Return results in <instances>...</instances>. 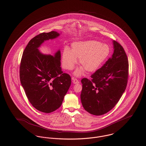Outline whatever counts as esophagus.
I'll return each instance as SVG.
<instances>
[{
    "label": "esophagus",
    "mask_w": 146,
    "mask_h": 146,
    "mask_svg": "<svg viewBox=\"0 0 146 146\" xmlns=\"http://www.w3.org/2000/svg\"><path fill=\"white\" fill-rule=\"evenodd\" d=\"M72 80H73V84H74L79 83V81L77 79H74V78H72Z\"/></svg>",
    "instance_id": "esophagus-1"
}]
</instances>
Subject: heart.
I'll return each instance as SVG.
<instances>
[{"mask_svg":"<svg viewBox=\"0 0 146 146\" xmlns=\"http://www.w3.org/2000/svg\"><path fill=\"white\" fill-rule=\"evenodd\" d=\"M110 50L108 45L95 40L75 42L72 44V50L65 47L62 54V63L65 69L71 70L77 64L81 66L74 72L80 77L86 70L91 73L97 70L109 57Z\"/></svg>","mask_w":146,"mask_h":146,"instance_id":"b5f03b06","label":"heart"}]
</instances>
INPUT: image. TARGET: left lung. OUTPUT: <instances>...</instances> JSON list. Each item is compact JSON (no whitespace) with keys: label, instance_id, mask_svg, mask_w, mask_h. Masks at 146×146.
<instances>
[{"label":"left lung","instance_id":"left-lung-1","mask_svg":"<svg viewBox=\"0 0 146 146\" xmlns=\"http://www.w3.org/2000/svg\"><path fill=\"white\" fill-rule=\"evenodd\" d=\"M113 53L102 67L91 76V80L82 79L80 99L84 109L94 115L111 110L124 93L129 77V62L123 48L112 41Z\"/></svg>","mask_w":146,"mask_h":146}]
</instances>
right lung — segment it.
Masks as SVG:
<instances>
[{
  "mask_svg": "<svg viewBox=\"0 0 146 146\" xmlns=\"http://www.w3.org/2000/svg\"><path fill=\"white\" fill-rule=\"evenodd\" d=\"M60 35L51 31L36 36L26 46L20 63V79L26 96L35 109L44 113L60 107L71 84L70 76L62 71L60 50L52 56L38 49Z\"/></svg>",
  "mask_w": 146,
  "mask_h": 146,
  "instance_id": "right-lung-1",
  "label": "right lung"
}]
</instances>
